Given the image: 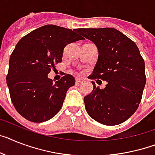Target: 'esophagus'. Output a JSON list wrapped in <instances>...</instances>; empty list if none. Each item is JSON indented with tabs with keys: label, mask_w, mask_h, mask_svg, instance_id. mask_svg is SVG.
Here are the masks:
<instances>
[{
	"label": "esophagus",
	"mask_w": 155,
	"mask_h": 155,
	"mask_svg": "<svg viewBox=\"0 0 155 155\" xmlns=\"http://www.w3.org/2000/svg\"><path fill=\"white\" fill-rule=\"evenodd\" d=\"M75 81H76V83H77V84H82V83L84 81V79H82V78H76Z\"/></svg>",
	"instance_id": "esophagus-1"
}]
</instances>
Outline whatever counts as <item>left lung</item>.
I'll return each instance as SVG.
<instances>
[{
    "instance_id": "obj_1",
    "label": "left lung",
    "mask_w": 155,
    "mask_h": 155,
    "mask_svg": "<svg viewBox=\"0 0 155 155\" xmlns=\"http://www.w3.org/2000/svg\"><path fill=\"white\" fill-rule=\"evenodd\" d=\"M78 31L95 44L98 58L90 79L107 82L84 97L86 110L94 120L117 125L136 111L146 84L145 63L137 45L115 28H80Z\"/></svg>"
}]
</instances>
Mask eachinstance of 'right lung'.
Here are the masks:
<instances>
[{"instance_id": "1", "label": "right lung", "mask_w": 155, "mask_h": 155, "mask_svg": "<svg viewBox=\"0 0 155 155\" xmlns=\"http://www.w3.org/2000/svg\"><path fill=\"white\" fill-rule=\"evenodd\" d=\"M78 30L42 26L15 45L6 80L14 107L25 119L35 123L46 121L62 107L68 90L75 85V78L64 74L53 83L48 74L62 61L68 44L84 38L77 34Z\"/></svg>"}]
</instances>
